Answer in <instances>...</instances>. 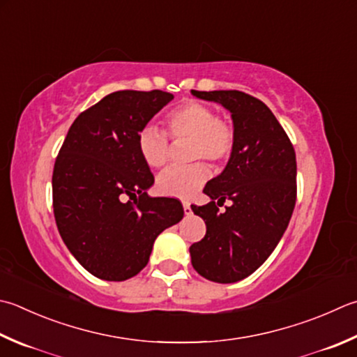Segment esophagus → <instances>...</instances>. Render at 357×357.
<instances>
[{"label": "esophagus", "mask_w": 357, "mask_h": 357, "mask_svg": "<svg viewBox=\"0 0 357 357\" xmlns=\"http://www.w3.org/2000/svg\"><path fill=\"white\" fill-rule=\"evenodd\" d=\"M183 211H185V216H191V213H192V210H191V205H190V202H183Z\"/></svg>", "instance_id": "obj_1"}]
</instances>
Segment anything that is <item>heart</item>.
<instances>
[{
  "instance_id": "1",
  "label": "heart",
  "mask_w": 357,
  "mask_h": 357,
  "mask_svg": "<svg viewBox=\"0 0 357 357\" xmlns=\"http://www.w3.org/2000/svg\"><path fill=\"white\" fill-rule=\"evenodd\" d=\"M165 124L174 141H191V161L208 160L214 165H222L233 153L236 143L233 126L219 118L211 105L185 100L167 113ZM137 147L141 160L152 169H160L169 161V141L155 127L146 126L138 132ZM210 174V167L202 161L190 167H172L160 174L157 190L167 197L190 199L206 183Z\"/></svg>"
}]
</instances>
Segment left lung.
<instances>
[{
    "label": "left lung",
    "mask_w": 357,
    "mask_h": 357,
    "mask_svg": "<svg viewBox=\"0 0 357 357\" xmlns=\"http://www.w3.org/2000/svg\"><path fill=\"white\" fill-rule=\"evenodd\" d=\"M191 93L231 113L233 153L204 192L206 205H191L206 233L190 247L192 267L214 283H236L252 275L278 245L297 200V160L291 139L271 109L238 90ZM225 199L232 205L219 213Z\"/></svg>",
    "instance_id": "obj_1"
}]
</instances>
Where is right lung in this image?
Here are the masks:
<instances>
[{
  "instance_id": "add662e5",
  "label": "right lung",
  "mask_w": 357,
  "mask_h": 357,
  "mask_svg": "<svg viewBox=\"0 0 357 357\" xmlns=\"http://www.w3.org/2000/svg\"><path fill=\"white\" fill-rule=\"evenodd\" d=\"M172 99L161 90L110 93L74 119L59 151L52 172L59 233L100 280L135 277L158 234L183 218L177 199L147 196L153 176L137 147L138 132Z\"/></svg>"
}]
</instances>
